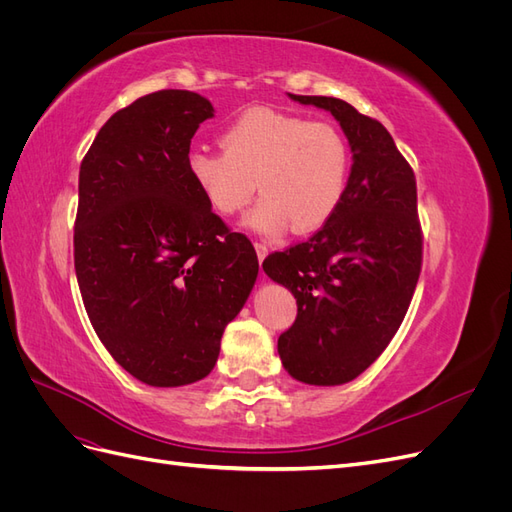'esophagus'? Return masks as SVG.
<instances>
[{
	"label": "esophagus",
	"instance_id": "1",
	"mask_svg": "<svg viewBox=\"0 0 512 512\" xmlns=\"http://www.w3.org/2000/svg\"><path fill=\"white\" fill-rule=\"evenodd\" d=\"M254 247H256V254H258V262L262 265V260H265L267 254H269V247L265 243H256Z\"/></svg>",
	"mask_w": 512,
	"mask_h": 512
}]
</instances>
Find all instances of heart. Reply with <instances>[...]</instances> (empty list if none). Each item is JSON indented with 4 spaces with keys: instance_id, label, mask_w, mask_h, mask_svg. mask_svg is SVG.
<instances>
[{
    "instance_id": "1",
    "label": "heart",
    "mask_w": 512,
    "mask_h": 512,
    "mask_svg": "<svg viewBox=\"0 0 512 512\" xmlns=\"http://www.w3.org/2000/svg\"><path fill=\"white\" fill-rule=\"evenodd\" d=\"M222 149L188 153V175L207 205L230 218L262 194L247 213V226L277 237L290 224L307 235L327 224L348 192L352 151L344 132L329 121L247 108L222 132Z\"/></svg>"
}]
</instances>
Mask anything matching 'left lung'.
<instances>
[{"label":"left lung","mask_w":512,"mask_h":512,"mask_svg":"<svg viewBox=\"0 0 512 512\" xmlns=\"http://www.w3.org/2000/svg\"><path fill=\"white\" fill-rule=\"evenodd\" d=\"M288 96L329 111L352 147L337 213L307 241L262 262L297 299V318L277 339L288 374L333 386L363 374L404 322L423 265L416 179L378 119L339 98Z\"/></svg>","instance_id":"1"}]
</instances>
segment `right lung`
Instances as JSON below:
<instances>
[{
    "label": "right lung",
    "instance_id": "obj_1",
    "mask_svg": "<svg viewBox=\"0 0 512 512\" xmlns=\"http://www.w3.org/2000/svg\"><path fill=\"white\" fill-rule=\"evenodd\" d=\"M207 98L162 89L121 108L81 162L74 269L91 327L151 386L203 380L258 275L254 245L188 175Z\"/></svg>",
    "mask_w": 512,
    "mask_h": 512
}]
</instances>
